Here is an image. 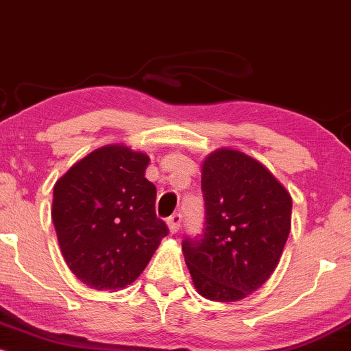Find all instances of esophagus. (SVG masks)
Listing matches in <instances>:
<instances>
[{
  "instance_id": "esophagus-1",
  "label": "esophagus",
  "mask_w": 351,
  "mask_h": 351,
  "mask_svg": "<svg viewBox=\"0 0 351 351\" xmlns=\"http://www.w3.org/2000/svg\"><path fill=\"white\" fill-rule=\"evenodd\" d=\"M180 223H181V215H178V213H176V215H173V216L168 217L167 224H168V229H170L171 234H176V232H178Z\"/></svg>"
}]
</instances>
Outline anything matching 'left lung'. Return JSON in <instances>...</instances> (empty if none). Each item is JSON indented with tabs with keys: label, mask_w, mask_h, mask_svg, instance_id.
<instances>
[{
	"label": "left lung",
	"mask_w": 351,
	"mask_h": 351,
	"mask_svg": "<svg viewBox=\"0 0 351 351\" xmlns=\"http://www.w3.org/2000/svg\"><path fill=\"white\" fill-rule=\"evenodd\" d=\"M201 191L204 231L181 245L193 284L208 300L245 299L279 264L291 232V193L259 160L232 148L204 158Z\"/></svg>",
	"instance_id": "obj_1"
}]
</instances>
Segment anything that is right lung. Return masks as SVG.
Instances as JSON below:
<instances>
[{
    "mask_svg": "<svg viewBox=\"0 0 351 351\" xmlns=\"http://www.w3.org/2000/svg\"><path fill=\"white\" fill-rule=\"evenodd\" d=\"M150 158L123 143L90 152L54 184L52 223L67 267L87 287L120 291L143 272L167 224L156 217Z\"/></svg>",
    "mask_w": 351,
    "mask_h": 351,
    "instance_id": "add662e5",
    "label": "right lung"
}]
</instances>
